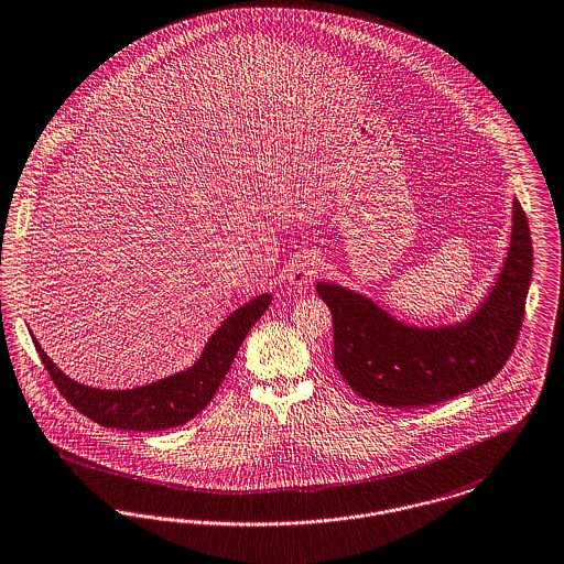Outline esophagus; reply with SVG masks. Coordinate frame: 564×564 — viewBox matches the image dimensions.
<instances>
[{"instance_id":"obj_1","label":"esophagus","mask_w":564,"mask_h":564,"mask_svg":"<svg viewBox=\"0 0 564 564\" xmlns=\"http://www.w3.org/2000/svg\"><path fill=\"white\" fill-rule=\"evenodd\" d=\"M321 271V258L315 253H304L302 258L295 260L292 271H290V285L295 290H304L316 274Z\"/></svg>"}]
</instances>
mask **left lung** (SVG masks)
<instances>
[{"mask_svg":"<svg viewBox=\"0 0 564 564\" xmlns=\"http://www.w3.org/2000/svg\"><path fill=\"white\" fill-rule=\"evenodd\" d=\"M533 246L519 199L510 246L494 285L470 315L449 325H413L365 293L318 281L334 318V362L365 401L394 409L449 401L494 380L506 365L524 315Z\"/></svg>","mask_w":564,"mask_h":564,"instance_id":"8db88e82","label":"left lung"}]
</instances>
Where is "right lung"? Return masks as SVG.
<instances>
[{
    "label": "right lung",
    "mask_w": 564,
    "mask_h": 564,
    "mask_svg": "<svg viewBox=\"0 0 564 564\" xmlns=\"http://www.w3.org/2000/svg\"><path fill=\"white\" fill-rule=\"evenodd\" d=\"M271 302L272 293H260L226 316L188 369L128 390H105L75 382L45 355L35 336L33 344L61 394L91 422L105 429L134 432L176 429L202 413L214 399L251 325L267 313Z\"/></svg>",
    "instance_id": "right-lung-1"
}]
</instances>
